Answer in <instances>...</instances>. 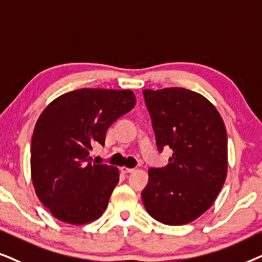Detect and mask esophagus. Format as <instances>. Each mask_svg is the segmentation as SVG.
Segmentation results:
<instances>
[{"label":"esophagus","mask_w":262,"mask_h":262,"mask_svg":"<svg viewBox=\"0 0 262 262\" xmlns=\"http://www.w3.org/2000/svg\"><path fill=\"white\" fill-rule=\"evenodd\" d=\"M121 171L124 172V173H129V172H133L134 169H132V167H125V166H122L121 167Z\"/></svg>","instance_id":"esophagus-1"}]
</instances>
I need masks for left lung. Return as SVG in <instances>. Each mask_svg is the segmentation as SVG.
Instances as JSON below:
<instances>
[{
    "label": "left lung",
    "instance_id": "obj_1",
    "mask_svg": "<svg viewBox=\"0 0 262 262\" xmlns=\"http://www.w3.org/2000/svg\"><path fill=\"white\" fill-rule=\"evenodd\" d=\"M158 151L172 149L164 167H149L142 202L166 225L195 221L212 206L228 171L224 122L204 96L182 87L144 90Z\"/></svg>",
    "mask_w": 262,
    "mask_h": 262
}]
</instances>
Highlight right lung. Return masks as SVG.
Listing matches in <instances>:
<instances>
[{"label": "right lung", "mask_w": 262, "mask_h": 262, "mask_svg": "<svg viewBox=\"0 0 262 262\" xmlns=\"http://www.w3.org/2000/svg\"><path fill=\"white\" fill-rule=\"evenodd\" d=\"M130 90L81 89L45 107L31 141V176L37 196L58 221L81 225L98 219L120 180L117 167L92 164L93 145L133 109Z\"/></svg>", "instance_id": "add662e5"}]
</instances>
